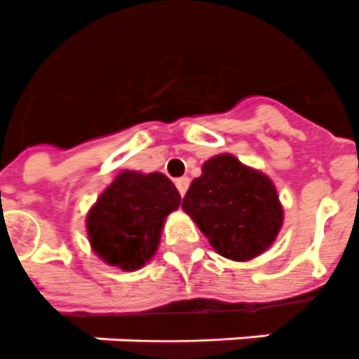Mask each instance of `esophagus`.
Segmentation results:
<instances>
[{
    "instance_id": "34e87169",
    "label": "esophagus",
    "mask_w": 359,
    "mask_h": 359,
    "mask_svg": "<svg viewBox=\"0 0 359 359\" xmlns=\"http://www.w3.org/2000/svg\"><path fill=\"white\" fill-rule=\"evenodd\" d=\"M175 186H177V190H179L180 196H184L186 190H188V186H190V179H188V177H180V179L175 180Z\"/></svg>"
}]
</instances>
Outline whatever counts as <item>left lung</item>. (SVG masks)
Segmentation results:
<instances>
[{"label":"left lung","instance_id":"8db88e82","mask_svg":"<svg viewBox=\"0 0 359 359\" xmlns=\"http://www.w3.org/2000/svg\"><path fill=\"white\" fill-rule=\"evenodd\" d=\"M182 208L214 250L233 261L261 255L283 224V208L272 180L231 154L203 163V175L190 184Z\"/></svg>","mask_w":359,"mask_h":359}]
</instances>
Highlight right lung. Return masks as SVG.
Returning a JSON list of instances; mask_svg holds the SVG:
<instances>
[{
	"instance_id": "1",
	"label": "right lung",
	"mask_w": 359,
	"mask_h": 359,
	"mask_svg": "<svg viewBox=\"0 0 359 359\" xmlns=\"http://www.w3.org/2000/svg\"><path fill=\"white\" fill-rule=\"evenodd\" d=\"M179 205L165 175L123 171L87 216L93 251L111 266L137 270L156 253L165 216Z\"/></svg>"
}]
</instances>
